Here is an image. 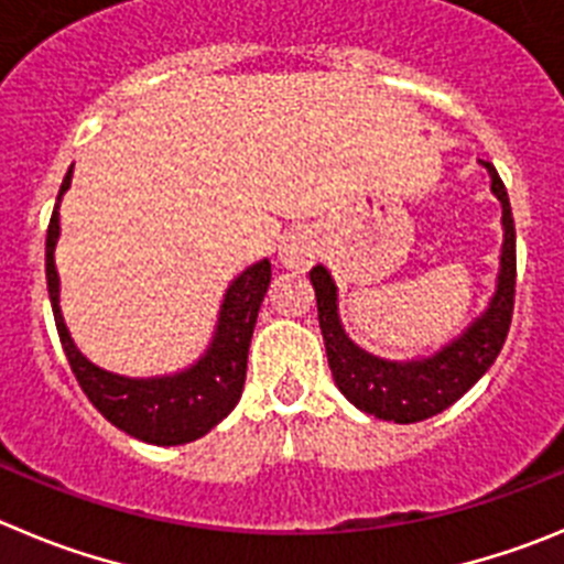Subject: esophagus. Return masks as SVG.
<instances>
[{
	"instance_id": "34e87169",
	"label": "esophagus",
	"mask_w": 564,
	"mask_h": 564,
	"mask_svg": "<svg viewBox=\"0 0 564 564\" xmlns=\"http://www.w3.org/2000/svg\"><path fill=\"white\" fill-rule=\"evenodd\" d=\"M278 256H281V264L292 272H306L308 267L314 264L317 258V247H314V239L303 230H294L278 247Z\"/></svg>"
}]
</instances>
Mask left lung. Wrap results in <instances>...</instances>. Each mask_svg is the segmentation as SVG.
<instances>
[{"label":"left lung","instance_id":"left-lung-1","mask_svg":"<svg viewBox=\"0 0 564 564\" xmlns=\"http://www.w3.org/2000/svg\"><path fill=\"white\" fill-rule=\"evenodd\" d=\"M484 163V161H481ZM492 181V194L503 208V245L501 270H498L496 294L489 297L481 317L473 319L454 341L440 347L434 356L417 361H387L367 354L345 334L339 319V292L323 264L308 272L317 294L319 330L325 339L330 376L336 387L361 412L394 423H420L454 406L462 394L492 367L509 334L514 308V219L509 208L507 186L498 177L492 163H484Z\"/></svg>","mask_w":564,"mask_h":564}]
</instances>
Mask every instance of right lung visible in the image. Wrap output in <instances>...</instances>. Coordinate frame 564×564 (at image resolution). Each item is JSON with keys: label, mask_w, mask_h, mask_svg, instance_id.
Wrapping results in <instances>:
<instances>
[{"label": "right lung", "mask_w": 564, "mask_h": 564, "mask_svg": "<svg viewBox=\"0 0 564 564\" xmlns=\"http://www.w3.org/2000/svg\"><path fill=\"white\" fill-rule=\"evenodd\" d=\"M75 170V166H72ZM66 172L46 230V289L55 314L61 345L77 383L99 414L124 434L150 445H186L223 423L239 403L247 376V350L258 308L264 303L272 278L270 261L247 267L228 286L217 314V328L205 354L186 370L161 378H124L102 370L77 350L61 314V278L55 267V245L61 239V199L72 186Z\"/></svg>", "instance_id": "right-lung-1"}]
</instances>
